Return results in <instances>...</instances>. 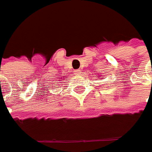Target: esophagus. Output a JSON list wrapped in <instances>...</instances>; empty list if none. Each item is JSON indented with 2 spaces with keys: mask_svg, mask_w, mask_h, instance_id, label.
Returning <instances> with one entry per match:
<instances>
[{
  "mask_svg": "<svg viewBox=\"0 0 152 152\" xmlns=\"http://www.w3.org/2000/svg\"><path fill=\"white\" fill-rule=\"evenodd\" d=\"M80 72H81V71H80V70H79V69H77V70H75V71H74V73H76L77 75H78V74H79V73H80Z\"/></svg>",
  "mask_w": 152,
  "mask_h": 152,
  "instance_id": "obj_1",
  "label": "esophagus"
}]
</instances>
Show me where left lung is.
<instances>
[{
    "label": "left lung",
    "instance_id": "1",
    "mask_svg": "<svg viewBox=\"0 0 152 152\" xmlns=\"http://www.w3.org/2000/svg\"><path fill=\"white\" fill-rule=\"evenodd\" d=\"M97 78H101V77H97Z\"/></svg>",
    "mask_w": 152,
    "mask_h": 152
}]
</instances>
